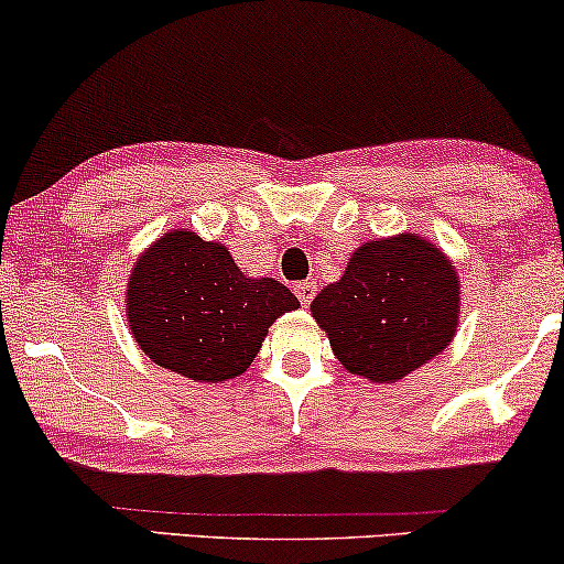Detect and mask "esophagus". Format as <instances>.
Returning <instances> with one entry per match:
<instances>
[{
    "label": "esophagus",
    "instance_id": "1",
    "mask_svg": "<svg viewBox=\"0 0 564 564\" xmlns=\"http://www.w3.org/2000/svg\"><path fill=\"white\" fill-rule=\"evenodd\" d=\"M295 295L300 300V305H303V308H308L313 295H316V282H300V284H295Z\"/></svg>",
    "mask_w": 564,
    "mask_h": 564
}]
</instances>
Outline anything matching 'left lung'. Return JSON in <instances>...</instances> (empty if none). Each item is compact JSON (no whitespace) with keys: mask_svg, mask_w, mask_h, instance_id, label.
I'll return each mask as SVG.
<instances>
[{"mask_svg":"<svg viewBox=\"0 0 564 564\" xmlns=\"http://www.w3.org/2000/svg\"><path fill=\"white\" fill-rule=\"evenodd\" d=\"M311 313L347 372L397 383L453 341L460 280L451 256L420 232L372 238L313 297Z\"/></svg>","mask_w":564,"mask_h":564,"instance_id":"1","label":"left lung"}]
</instances>
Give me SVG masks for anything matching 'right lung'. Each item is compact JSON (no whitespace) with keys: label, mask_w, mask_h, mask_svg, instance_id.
I'll return each instance as SVG.
<instances>
[{"label":"right lung","mask_w":564,"mask_h":564,"mask_svg":"<svg viewBox=\"0 0 564 564\" xmlns=\"http://www.w3.org/2000/svg\"><path fill=\"white\" fill-rule=\"evenodd\" d=\"M297 308L282 282L248 276L228 246L186 228L163 232L137 256L123 303L137 347L194 383L243 376L269 326Z\"/></svg>","instance_id":"obj_1"}]
</instances>
